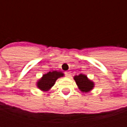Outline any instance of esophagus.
I'll return each mask as SVG.
<instances>
[{"mask_svg": "<svg viewBox=\"0 0 127 127\" xmlns=\"http://www.w3.org/2000/svg\"><path fill=\"white\" fill-rule=\"evenodd\" d=\"M65 76H67V77H70V72H65Z\"/></svg>", "mask_w": 127, "mask_h": 127, "instance_id": "1", "label": "esophagus"}]
</instances>
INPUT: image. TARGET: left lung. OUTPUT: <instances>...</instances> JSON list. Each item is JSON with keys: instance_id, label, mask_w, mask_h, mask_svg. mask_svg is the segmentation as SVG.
I'll return each mask as SVG.
<instances>
[{"instance_id": "1", "label": "left lung", "mask_w": 127, "mask_h": 127, "mask_svg": "<svg viewBox=\"0 0 127 127\" xmlns=\"http://www.w3.org/2000/svg\"><path fill=\"white\" fill-rule=\"evenodd\" d=\"M74 80L76 81L79 90L83 93H88L94 87V83L91 80L88 79V78L85 75L79 74V76H75Z\"/></svg>"}]
</instances>
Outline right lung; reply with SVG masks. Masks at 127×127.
<instances>
[{
    "label": "right lung",
    "mask_w": 127,
    "mask_h": 127,
    "mask_svg": "<svg viewBox=\"0 0 127 127\" xmlns=\"http://www.w3.org/2000/svg\"><path fill=\"white\" fill-rule=\"evenodd\" d=\"M64 74L61 71L54 70L52 72H48L44 74L42 77L37 82V87L42 91H47L54 86L55 82L58 78L63 76Z\"/></svg>",
    "instance_id": "1"
}]
</instances>
